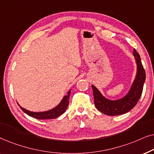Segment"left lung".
Returning <instances> with one entry per match:
<instances>
[{
  "label": "left lung",
  "mask_w": 154,
  "mask_h": 154,
  "mask_svg": "<svg viewBox=\"0 0 154 154\" xmlns=\"http://www.w3.org/2000/svg\"><path fill=\"white\" fill-rule=\"evenodd\" d=\"M133 55L137 64V74L130 90L123 97L116 100H109L102 95L95 86L92 85L94 105L99 111L104 114L118 116L128 112L134 108L142 95L146 73L140 54L135 49L133 50Z\"/></svg>",
  "instance_id": "left-lung-1"
}]
</instances>
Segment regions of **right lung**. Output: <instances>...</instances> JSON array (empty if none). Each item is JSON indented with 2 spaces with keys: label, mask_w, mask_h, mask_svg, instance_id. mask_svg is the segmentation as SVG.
<instances>
[{
  "label": "right lung",
  "mask_w": 154,
  "mask_h": 154,
  "mask_svg": "<svg viewBox=\"0 0 154 154\" xmlns=\"http://www.w3.org/2000/svg\"><path fill=\"white\" fill-rule=\"evenodd\" d=\"M71 93V90L67 92L66 95H65L63 99L61 101L60 104L57 106L54 107V108L50 109V110L43 111V112H33V111H30L29 110H26V109H24L23 107L20 106L18 104L19 106L21 108V109L24 111L25 113H26L27 115H29V116H31L33 118L37 119H56L63 114L66 111L67 107L69 106V96H70Z\"/></svg>",
  "instance_id": "add662e5"
}]
</instances>
